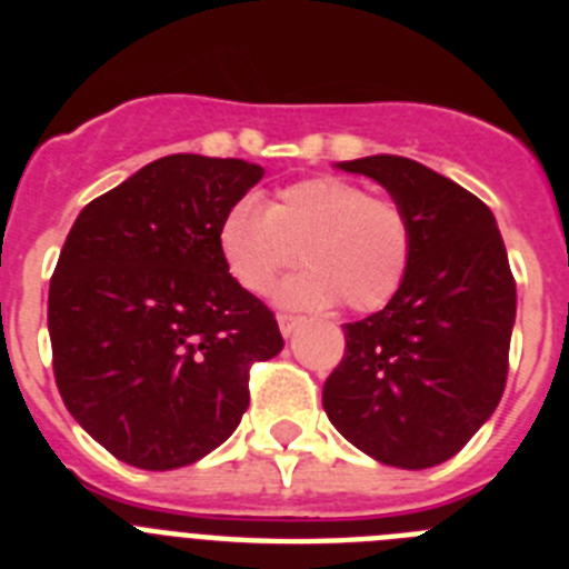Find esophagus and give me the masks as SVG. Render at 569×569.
Listing matches in <instances>:
<instances>
[{"instance_id": "1", "label": "esophagus", "mask_w": 569, "mask_h": 569, "mask_svg": "<svg viewBox=\"0 0 569 569\" xmlns=\"http://www.w3.org/2000/svg\"><path fill=\"white\" fill-rule=\"evenodd\" d=\"M299 325H301V316L279 313V330H281V336H293Z\"/></svg>"}]
</instances>
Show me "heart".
I'll list each match as a JSON object with an SVG mask.
<instances>
[{
    "label": "heart",
    "instance_id": "b5f03b06",
    "mask_svg": "<svg viewBox=\"0 0 569 569\" xmlns=\"http://www.w3.org/2000/svg\"><path fill=\"white\" fill-rule=\"evenodd\" d=\"M216 248L248 293L270 296L301 259L308 270L279 290L281 305L328 310L341 299L356 313H370L399 293L410 270L413 222L393 199L316 176L281 188L264 210L253 199L230 204Z\"/></svg>",
    "mask_w": 569,
    "mask_h": 569
}]
</instances>
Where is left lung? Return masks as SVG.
<instances>
[{"mask_svg": "<svg viewBox=\"0 0 569 569\" xmlns=\"http://www.w3.org/2000/svg\"><path fill=\"white\" fill-rule=\"evenodd\" d=\"M370 176L413 222V259L379 313L345 325L321 405L361 453L405 470L453 459L499 407L516 279L496 216L453 179L405 159L339 162Z\"/></svg>", "mask_w": 569, "mask_h": 569, "instance_id": "obj_1", "label": "left lung"}]
</instances>
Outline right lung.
<instances>
[{"mask_svg": "<svg viewBox=\"0 0 569 569\" xmlns=\"http://www.w3.org/2000/svg\"><path fill=\"white\" fill-rule=\"evenodd\" d=\"M264 170L162 156L79 213L50 279L53 376L70 416L124 465L173 470L230 439L248 373L284 347L224 268L216 230Z\"/></svg>", "mask_w": 569, "mask_h": 569, "instance_id": "right-lung-1", "label": "right lung"}]
</instances>
